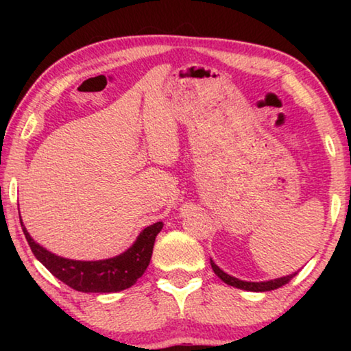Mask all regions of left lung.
<instances>
[{
    "instance_id": "8db88e82",
    "label": "left lung",
    "mask_w": 351,
    "mask_h": 351,
    "mask_svg": "<svg viewBox=\"0 0 351 351\" xmlns=\"http://www.w3.org/2000/svg\"><path fill=\"white\" fill-rule=\"evenodd\" d=\"M210 265H212L213 272H215V274L221 278L224 283H228V285H230V287L239 288V289L254 291V293H265V291H272V289L280 288V287H283V285H287L291 278L297 274V272H294V274L285 276L280 278H274V280H266V282H245V280H240V278H237V277L226 274L224 271L219 269L218 266L213 263V260H210Z\"/></svg>"
}]
</instances>
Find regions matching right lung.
<instances>
[{
    "instance_id": "1",
    "label": "right lung",
    "mask_w": 351,
    "mask_h": 351,
    "mask_svg": "<svg viewBox=\"0 0 351 351\" xmlns=\"http://www.w3.org/2000/svg\"><path fill=\"white\" fill-rule=\"evenodd\" d=\"M162 226L161 221L148 226L121 255L97 261H82L58 257L40 246L21 221L23 232L37 260L58 280L80 293H117L133 287L150 263L154 239L161 232Z\"/></svg>"
}]
</instances>
